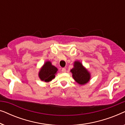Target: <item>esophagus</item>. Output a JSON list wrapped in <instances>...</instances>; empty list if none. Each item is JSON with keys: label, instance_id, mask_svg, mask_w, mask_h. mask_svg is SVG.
<instances>
[{"label": "esophagus", "instance_id": "obj_1", "mask_svg": "<svg viewBox=\"0 0 125 125\" xmlns=\"http://www.w3.org/2000/svg\"><path fill=\"white\" fill-rule=\"evenodd\" d=\"M61 72H62V73H65L66 72V69L65 68H62V69H61Z\"/></svg>", "mask_w": 125, "mask_h": 125}]
</instances>
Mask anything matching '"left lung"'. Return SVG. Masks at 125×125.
Returning a JSON list of instances; mask_svg holds the SVG:
<instances>
[{
    "instance_id": "1",
    "label": "left lung",
    "mask_w": 125,
    "mask_h": 125,
    "mask_svg": "<svg viewBox=\"0 0 125 125\" xmlns=\"http://www.w3.org/2000/svg\"><path fill=\"white\" fill-rule=\"evenodd\" d=\"M73 78L78 83L84 85L89 81L90 74L80 61L74 62V67L71 70Z\"/></svg>"
}]
</instances>
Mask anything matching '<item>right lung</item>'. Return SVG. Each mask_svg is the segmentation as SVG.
<instances>
[{
	"mask_svg": "<svg viewBox=\"0 0 125 125\" xmlns=\"http://www.w3.org/2000/svg\"><path fill=\"white\" fill-rule=\"evenodd\" d=\"M57 70V68L52 65L50 61H47L39 71V78L42 81L48 83L55 77Z\"/></svg>",
	"mask_w": 125,
	"mask_h": 125,
	"instance_id": "obj_1",
	"label": "right lung"
}]
</instances>
